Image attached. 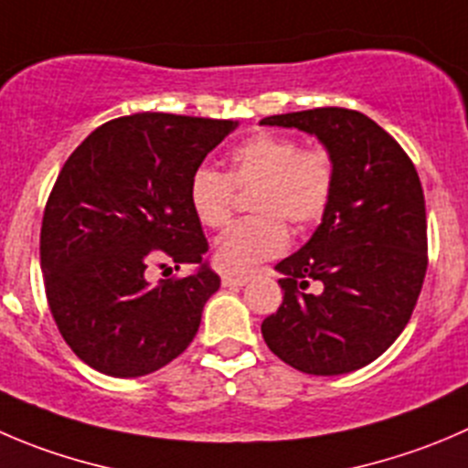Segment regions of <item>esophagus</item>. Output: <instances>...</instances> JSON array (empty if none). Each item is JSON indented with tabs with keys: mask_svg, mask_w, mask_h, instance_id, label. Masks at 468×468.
Returning <instances> with one entry per match:
<instances>
[{
	"mask_svg": "<svg viewBox=\"0 0 468 468\" xmlns=\"http://www.w3.org/2000/svg\"><path fill=\"white\" fill-rule=\"evenodd\" d=\"M249 279H251L249 274H224L221 283H224V288H238V285H247Z\"/></svg>",
	"mask_w": 468,
	"mask_h": 468,
	"instance_id": "esophagus-1",
	"label": "esophagus"
}]
</instances>
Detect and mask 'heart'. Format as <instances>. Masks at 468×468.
Masks as SVG:
<instances>
[{
    "mask_svg": "<svg viewBox=\"0 0 468 468\" xmlns=\"http://www.w3.org/2000/svg\"><path fill=\"white\" fill-rule=\"evenodd\" d=\"M335 157L329 148L302 144L288 134L258 133L229 153L226 174L198 166L189 178L187 198L194 217L212 230L224 229L235 206V189L249 194V219L230 226L215 244V262L229 274L281 256L288 229H308L329 210L334 198Z\"/></svg>",
    "mask_w": 468,
    "mask_h": 468,
    "instance_id": "1",
    "label": "heart"
}]
</instances>
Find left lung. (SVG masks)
<instances>
[{"mask_svg": "<svg viewBox=\"0 0 468 468\" xmlns=\"http://www.w3.org/2000/svg\"><path fill=\"white\" fill-rule=\"evenodd\" d=\"M261 125L315 134L335 157L334 198L306 244L276 270L283 302L262 320L267 347L308 375L373 364L402 334L428 270L419 174L400 144L355 109L317 107ZM311 280L323 292L306 293Z\"/></svg>", "mask_w": 468, "mask_h": 468, "instance_id": "obj_1", "label": "left lung"}]
</instances>
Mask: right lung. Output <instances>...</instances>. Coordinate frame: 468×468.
I'll use <instances>...</instances> for the list:
<instances>
[{
    "instance_id": "add662e5",
    "label": "right lung",
    "mask_w": 468,
    "mask_h": 468,
    "mask_svg": "<svg viewBox=\"0 0 468 468\" xmlns=\"http://www.w3.org/2000/svg\"><path fill=\"white\" fill-rule=\"evenodd\" d=\"M238 121L144 112L89 134L63 165L40 226L49 311L84 364L142 378L183 355L219 276L187 187ZM153 264H192L178 280L147 281Z\"/></svg>"
}]
</instances>
